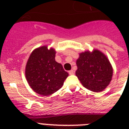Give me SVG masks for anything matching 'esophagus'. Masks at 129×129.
Instances as JSON below:
<instances>
[{"label":"esophagus","mask_w":129,"mask_h":129,"mask_svg":"<svg viewBox=\"0 0 129 129\" xmlns=\"http://www.w3.org/2000/svg\"><path fill=\"white\" fill-rule=\"evenodd\" d=\"M68 74H70V75L74 74V70H70V71L68 72Z\"/></svg>","instance_id":"esophagus-1"}]
</instances>
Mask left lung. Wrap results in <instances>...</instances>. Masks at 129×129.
I'll list each match as a JSON object with an SVG mask.
<instances>
[{"label":"left lung","instance_id":"1","mask_svg":"<svg viewBox=\"0 0 129 129\" xmlns=\"http://www.w3.org/2000/svg\"><path fill=\"white\" fill-rule=\"evenodd\" d=\"M76 75L83 86L95 92L106 88L111 81L113 69L105 55L98 50L79 54Z\"/></svg>","mask_w":129,"mask_h":129}]
</instances>
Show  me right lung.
<instances>
[{"label": "right lung", "mask_w": 129, "mask_h": 129, "mask_svg": "<svg viewBox=\"0 0 129 129\" xmlns=\"http://www.w3.org/2000/svg\"><path fill=\"white\" fill-rule=\"evenodd\" d=\"M55 50L43 46L35 49L29 55L25 75L29 86L40 95H50L63 85L68 76L62 64L55 60Z\"/></svg>", "instance_id": "obj_1"}]
</instances>
